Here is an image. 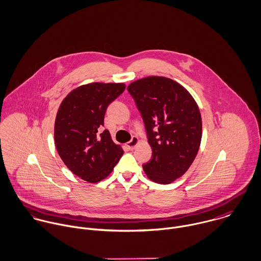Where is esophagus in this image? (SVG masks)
Listing matches in <instances>:
<instances>
[{
    "label": "esophagus",
    "mask_w": 261,
    "mask_h": 261,
    "mask_svg": "<svg viewBox=\"0 0 261 261\" xmlns=\"http://www.w3.org/2000/svg\"><path fill=\"white\" fill-rule=\"evenodd\" d=\"M139 143V139H138V137H136V136H134L133 138H132V140L127 143V147L130 149V150H133L136 146H137V144Z\"/></svg>",
    "instance_id": "esophagus-1"
}]
</instances>
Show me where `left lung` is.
<instances>
[{"instance_id": "1", "label": "left lung", "mask_w": 261, "mask_h": 261, "mask_svg": "<svg viewBox=\"0 0 261 261\" xmlns=\"http://www.w3.org/2000/svg\"><path fill=\"white\" fill-rule=\"evenodd\" d=\"M127 91L153 151L144 171L156 183H171L188 170L198 152L202 127L198 106L185 88L165 77L135 81Z\"/></svg>"}]
</instances>
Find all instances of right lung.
<instances>
[{"label":"right lung","mask_w":261,"mask_h":261,"mask_svg":"<svg viewBox=\"0 0 261 261\" xmlns=\"http://www.w3.org/2000/svg\"><path fill=\"white\" fill-rule=\"evenodd\" d=\"M125 89L122 83H92L73 90L62 102L55 123V142L66 166L95 183L107 177L123 154L102 129L108 105Z\"/></svg>","instance_id":"add662e5"}]
</instances>
